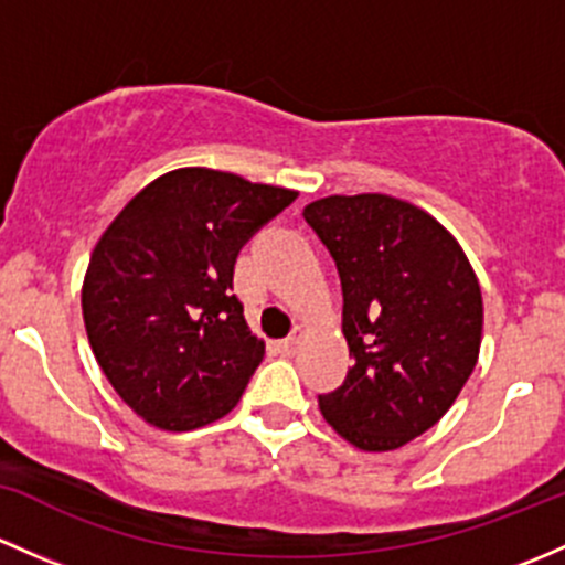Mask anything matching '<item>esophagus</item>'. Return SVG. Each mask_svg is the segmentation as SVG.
<instances>
[{
    "label": "esophagus",
    "mask_w": 565,
    "mask_h": 565,
    "mask_svg": "<svg viewBox=\"0 0 565 565\" xmlns=\"http://www.w3.org/2000/svg\"><path fill=\"white\" fill-rule=\"evenodd\" d=\"M301 337H305V329H301V326H294V331H290V337H285V340H282V351H285V353H294L296 348H299Z\"/></svg>",
    "instance_id": "34e87169"
}]
</instances>
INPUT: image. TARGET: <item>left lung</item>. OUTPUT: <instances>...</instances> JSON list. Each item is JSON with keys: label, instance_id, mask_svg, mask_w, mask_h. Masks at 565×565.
I'll use <instances>...</instances> for the list:
<instances>
[{"label": "left lung", "instance_id": "left-lung-1", "mask_svg": "<svg viewBox=\"0 0 565 565\" xmlns=\"http://www.w3.org/2000/svg\"><path fill=\"white\" fill-rule=\"evenodd\" d=\"M305 220L334 258L353 367L318 405L362 451H392L455 405L476 367L484 305L470 260L424 209L381 193L329 195Z\"/></svg>", "mask_w": 565, "mask_h": 565}]
</instances>
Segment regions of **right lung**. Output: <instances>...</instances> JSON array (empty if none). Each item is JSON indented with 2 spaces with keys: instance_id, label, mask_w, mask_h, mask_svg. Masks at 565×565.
I'll list each match as a JSON object with an SVG mask.
<instances>
[{
  "instance_id": "1",
  "label": "right lung",
  "mask_w": 565,
  "mask_h": 565,
  "mask_svg": "<svg viewBox=\"0 0 565 565\" xmlns=\"http://www.w3.org/2000/svg\"><path fill=\"white\" fill-rule=\"evenodd\" d=\"M299 193L212 168H177L141 190L89 258L81 310L110 386L168 433L239 403L264 359L234 294L249 236Z\"/></svg>"
}]
</instances>
